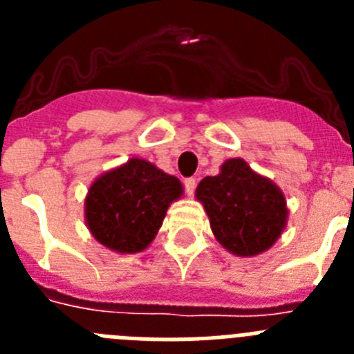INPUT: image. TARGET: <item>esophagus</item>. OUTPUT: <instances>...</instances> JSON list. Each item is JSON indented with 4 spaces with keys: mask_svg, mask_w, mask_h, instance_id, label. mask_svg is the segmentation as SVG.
Segmentation results:
<instances>
[{
    "mask_svg": "<svg viewBox=\"0 0 354 354\" xmlns=\"http://www.w3.org/2000/svg\"><path fill=\"white\" fill-rule=\"evenodd\" d=\"M184 187H186L187 195L193 196V193H195V187H196V180L193 179V177H189V179L184 180Z\"/></svg>",
    "mask_w": 354,
    "mask_h": 354,
    "instance_id": "34e87169",
    "label": "esophagus"
}]
</instances>
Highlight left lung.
<instances>
[{
	"label": "left lung",
	"instance_id": "1",
	"mask_svg": "<svg viewBox=\"0 0 354 354\" xmlns=\"http://www.w3.org/2000/svg\"><path fill=\"white\" fill-rule=\"evenodd\" d=\"M195 198L204 205L216 241L237 257L268 252L287 227L282 189L241 158L227 159L220 174L200 180Z\"/></svg>",
	"mask_w": 354,
	"mask_h": 354
}]
</instances>
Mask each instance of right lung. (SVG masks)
Listing matches in <instances>:
<instances>
[{
	"label": "right lung",
	"mask_w": 354,
	"mask_h": 354,
	"mask_svg": "<svg viewBox=\"0 0 354 354\" xmlns=\"http://www.w3.org/2000/svg\"><path fill=\"white\" fill-rule=\"evenodd\" d=\"M184 195L177 177L142 158L99 175L84 198V223L93 239L122 255L143 252L158 236L168 207Z\"/></svg>",
	"instance_id": "right-lung-1"
}]
</instances>
